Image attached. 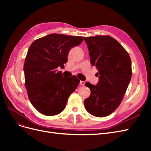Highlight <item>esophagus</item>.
Here are the masks:
<instances>
[{
    "label": "esophagus",
    "instance_id": "esophagus-1",
    "mask_svg": "<svg viewBox=\"0 0 151 151\" xmlns=\"http://www.w3.org/2000/svg\"><path fill=\"white\" fill-rule=\"evenodd\" d=\"M80 84L82 85V86H84L85 84V82L83 81H80Z\"/></svg>",
    "mask_w": 151,
    "mask_h": 151
}]
</instances>
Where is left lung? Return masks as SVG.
<instances>
[{
    "instance_id": "obj_1",
    "label": "left lung",
    "mask_w": 151,
    "mask_h": 151,
    "mask_svg": "<svg viewBox=\"0 0 151 151\" xmlns=\"http://www.w3.org/2000/svg\"><path fill=\"white\" fill-rule=\"evenodd\" d=\"M91 63L98 68L96 85L88 82L91 90L84 100L86 109L91 115L104 117L118 107L132 77V62L129 53L116 40L109 36L84 37Z\"/></svg>"
}]
</instances>
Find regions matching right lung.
Listing matches in <instances>:
<instances>
[{
	"label": "right lung",
	"instance_id": "add662e5",
	"mask_svg": "<svg viewBox=\"0 0 151 151\" xmlns=\"http://www.w3.org/2000/svg\"><path fill=\"white\" fill-rule=\"evenodd\" d=\"M83 36L50 34L31 43L25 59V86L33 106L44 115L61 113L69 96L79 85L76 76L63 77L58 67H64L70 50L83 42Z\"/></svg>",
	"mask_w": 151,
	"mask_h": 151
}]
</instances>
